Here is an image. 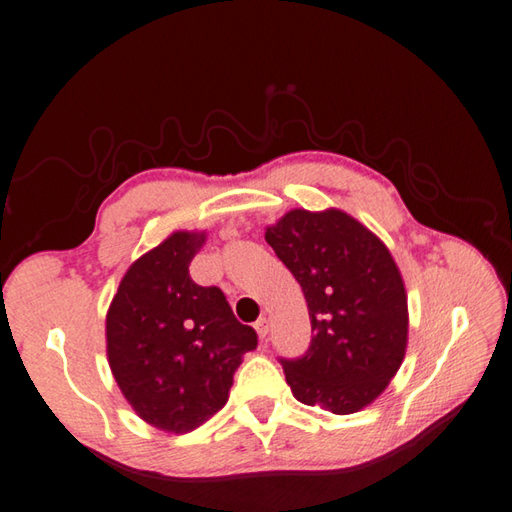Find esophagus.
<instances>
[{"label":"esophagus","instance_id":"esophagus-1","mask_svg":"<svg viewBox=\"0 0 512 512\" xmlns=\"http://www.w3.org/2000/svg\"><path fill=\"white\" fill-rule=\"evenodd\" d=\"M256 332H258V336H260V339H267V334H269V318H258V321H256Z\"/></svg>","mask_w":512,"mask_h":512}]
</instances>
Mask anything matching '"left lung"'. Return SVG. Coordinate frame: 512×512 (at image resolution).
I'll use <instances>...</instances> for the list:
<instances>
[{
  "instance_id": "8db88e82",
  "label": "left lung",
  "mask_w": 512,
  "mask_h": 512,
  "mask_svg": "<svg viewBox=\"0 0 512 512\" xmlns=\"http://www.w3.org/2000/svg\"><path fill=\"white\" fill-rule=\"evenodd\" d=\"M265 240L301 285L312 323L301 359H281L292 394L334 414L370 406L408 345V294L390 249L334 207L287 211Z\"/></svg>"
}]
</instances>
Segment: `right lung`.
I'll return each mask as SVG.
<instances>
[{
	"instance_id": "right-lung-1",
	"label": "right lung",
	"mask_w": 512,
	"mask_h": 512,
	"mask_svg": "<svg viewBox=\"0 0 512 512\" xmlns=\"http://www.w3.org/2000/svg\"><path fill=\"white\" fill-rule=\"evenodd\" d=\"M205 231H173L122 276L106 312V356L115 383L149 426L182 435L229 399L254 327L231 312L218 287L191 281Z\"/></svg>"
}]
</instances>
